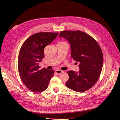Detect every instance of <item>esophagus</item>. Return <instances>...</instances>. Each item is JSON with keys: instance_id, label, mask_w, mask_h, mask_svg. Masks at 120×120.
Instances as JSON below:
<instances>
[{"instance_id": "obj_1", "label": "esophagus", "mask_w": 120, "mask_h": 120, "mask_svg": "<svg viewBox=\"0 0 120 120\" xmlns=\"http://www.w3.org/2000/svg\"><path fill=\"white\" fill-rule=\"evenodd\" d=\"M63 72V71L60 70H57L55 71L56 73H57V74H61V73H62Z\"/></svg>"}]
</instances>
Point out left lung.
<instances>
[{
  "instance_id": "1",
  "label": "left lung",
  "mask_w": 120,
  "mask_h": 120,
  "mask_svg": "<svg viewBox=\"0 0 120 120\" xmlns=\"http://www.w3.org/2000/svg\"><path fill=\"white\" fill-rule=\"evenodd\" d=\"M71 46V57L79 62L80 71H68L66 86L78 92L89 90L97 82L101 74L103 55L101 47L93 38L81 31H63L59 34Z\"/></svg>"
}]
</instances>
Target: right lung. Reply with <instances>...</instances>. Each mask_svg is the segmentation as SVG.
<instances>
[{"label": "right lung", "mask_w": 120, "mask_h": 120, "mask_svg": "<svg viewBox=\"0 0 120 120\" xmlns=\"http://www.w3.org/2000/svg\"><path fill=\"white\" fill-rule=\"evenodd\" d=\"M58 33L39 32L33 34L22 45L18 59L20 78L29 90L40 93L48 88L54 71L40 69L39 63L44 57V49L57 36Z\"/></svg>", "instance_id": "add662e5"}]
</instances>
